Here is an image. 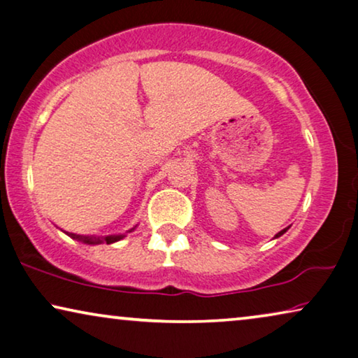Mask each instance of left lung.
<instances>
[{"instance_id":"1","label":"left lung","mask_w":358,"mask_h":358,"mask_svg":"<svg viewBox=\"0 0 358 358\" xmlns=\"http://www.w3.org/2000/svg\"><path fill=\"white\" fill-rule=\"evenodd\" d=\"M287 229H289V227H286V229H282V231H281V232H278V234H276V236H274V237H281V236H282V234H284V232H286V231H287Z\"/></svg>"}]
</instances>
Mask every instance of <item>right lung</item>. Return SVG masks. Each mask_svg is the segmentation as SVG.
<instances>
[{"mask_svg": "<svg viewBox=\"0 0 358 358\" xmlns=\"http://www.w3.org/2000/svg\"><path fill=\"white\" fill-rule=\"evenodd\" d=\"M67 236L72 237V239L79 241V242L89 243V245H98V243H113V242L121 241L122 237H126L124 234H119V236H82V234H74V232H67Z\"/></svg>", "mask_w": 358, "mask_h": 358, "instance_id": "add662e5", "label": "right lung"}]
</instances>
